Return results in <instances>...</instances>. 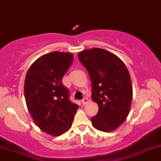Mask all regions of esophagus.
Here are the masks:
<instances>
[{
	"label": "esophagus",
	"mask_w": 161,
	"mask_h": 161,
	"mask_svg": "<svg viewBox=\"0 0 161 161\" xmlns=\"http://www.w3.org/2000/svg\"><path fill=\"white\" fill-rule=\"evenodd\" d=\"M88 102H89V99H88V98H86V97H85L82 100V103L83 104V105H86V103H88Z\"/></svg>",
	"instance_id": "34e87169"
}]
</instances>
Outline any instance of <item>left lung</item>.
Wrapping results in <instances>:
<instances>
[{
    "mask_svg": "<svg viewBox=\"0 0 161 161\" xmlns=\"http://www.w3.org/2000/svg\"><path fill=\"white\" fill-rule=\"evenodd\" d=\"M78 57L89 72L92 99L98 105L92 124L102 131H112L129 114L133 90L128 69L117 56L103 49H86Z\"/></svg>",
    "mask_w": 161,
    "mask_h": 161,
    "instance_id": "8db88e82",
    "label": "left lung"
}]
</instances>
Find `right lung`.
Returning <instances> with one entry per match:
<instances>
[{
  "mask_svg": "<svg viewBox=\"0 0 161 161\" xmlns=\"http://www.w3.org/2000/svg\"><path fill=\"white\" fill-rule=\"evenodd\" d=\"M73 61L69 53L54 51L36 59L26 72L24 95L33 121L46 133L58 136L71 127L79 105L62 82Z\"/></svg>",
  "mask_w": 161,
  "mask_h": 161,
  "instance_id": "right-lung-1",
  "label": "right lung"
}]
</instances>
